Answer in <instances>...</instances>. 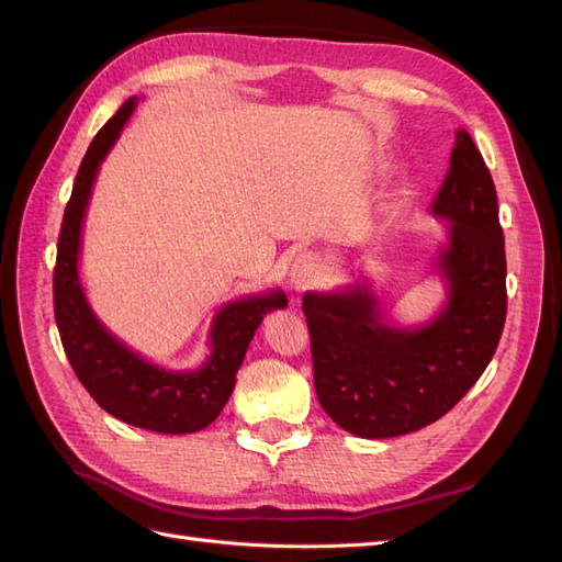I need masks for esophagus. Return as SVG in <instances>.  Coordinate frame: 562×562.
<instances>
[{
  "mask_svg": "<svg viewBox=\"0 0 562 562\" xmlns=\"http://www.w3.org/2000/svg\"><path fill=\"white\" fill-rule=\"evenodd\" d=\"M321 277V260L314 252H302L295 258L293 269H291V279L295 283L297 291H307Z\"/></svg>",
  "mask_w": 562,
  "mask_h": 562,
  "instance_id": "obj_1",
  "label": "esophagus"
}]
</instances>
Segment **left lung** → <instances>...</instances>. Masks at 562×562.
Wrapping results in <instances>:
<instances>
[{"mask_svg":"<svg viewBox=\"0 0 562 562\" xmlns=\"http://www.w3.org/2000/svg\"><path fill=\"white\" fill-rule=\"evenodd\" d=\"M450 220L440 269L450 300L419 330L389 328L363 291L304 295L314 386L349 434L394 438L429 427L464 398L497 351L506 321V252L497 190L481 149L459 128L434 201Z\"/></svg>","mask_w":562,"mask_h":562,"instance_id":"8db88e82","label":"left lung"}]
</instances>
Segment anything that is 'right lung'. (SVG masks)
Wrapping results in <instances>:
<instances>
[{
  "label": "right lung",
  "mask_w": 562,
  "mask_h": 562,
  "mask_svg": "<svg viewBox=\"0 0 562 562\" xmlns=\"http://www.w3.org/2000/svg\"><path fill=\"white\" fill-rule=\"evenodd\" d=\"M133 98L95 133L72 184L58 234L54 269V312L60 342L75 375L93 401L112 417L159 434H194L206 429L229 401L250 337L267 312L285 307L281 293L232 302L213 323V353L203 368L168 372L145 363L100 326L83 300L77 279L81 220L98 164L133 112Z\"/></svg>",
  "instance_id": "add662e5"
}]
</instances>
